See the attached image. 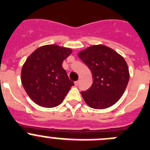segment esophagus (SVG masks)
I'll return each instance as SVG.
<instances>
[{
    "label": "esophagus",
    "mask_w": 150,
    "mask_h": 150,
    "mask_svg": "<svg viewBox=\"0 0 150 150\" xmlns=\"http://www.w3.org/2000/svg\"><path fill=\"white\" fill-rule=\"evenodd\" d=\"M79 83H80V80H78L77 81L75 82V84L76 85V86H78V85H79Z\"/></svg>",
    "instance_id": "34e87169"
}]
</instances>
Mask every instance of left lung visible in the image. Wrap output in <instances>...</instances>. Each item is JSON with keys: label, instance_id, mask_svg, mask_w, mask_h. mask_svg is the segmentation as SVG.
Wrapping results in <instances>:
<instances>
[{"label": "left lung", "instance_id": "8db88e82", "mask_svg": "<svg viewBox=\"0 0 150 150\" xmlns=\"http://www.w3.org/2000/svg\"><path fill=\"white\" fill-rule=\"evenodd\" d=\"M78 57L92 72V86L82 91L83 100L92 108L111 107L121 98L129 79L125 60L104 45H95L80 52Z\"/></svg>", "mask_w": 150, "mask_h": 150}]
</instances>
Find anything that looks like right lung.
I'll use <instances>...</instances> for the list:
<instances>
[{
    "instance_id": "obj_1",
    "label": "right lung",
    "mask_w": 150,
    "mask_h": 150,
    "mask_svg": "<svg viewBox=\"0 0 150 150\" xmlns=\"http://www.w3.org/2000/svg\"><path fill=\"white\" fill-rule=\"evenodd\" d=\"M71 53V49L47 45L39 47L26 59L21 70L22 85L39 106L57 107L74 85L62 67Z\"/></svg>"
}]
</instances>
